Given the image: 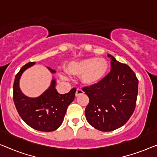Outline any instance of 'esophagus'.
<instances>
[{"label": "esophagus", "mask_w": 157, "mask_h": 157, "mask_svg": "<svg viewBox=\"0 0 157 157\" xmlns=\"http://www.w3.org/2000/svg\"><path fill=\"white\" fill-rule=\"evenodd\" d=\"M84 92L83 91V90H81V89H76V96H78L79 95H81V94H83Z\"/></svg>", "instance_id": "34e87169"}]
</instances>
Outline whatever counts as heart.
Segmentation results:
<instances>
[{"label":"heart","instance_id":"heart-1","mask_svg":"<svg viewBox=\"0 0 157 157\" xmlns=\"http://www.w3.org/2000/svg\"><path fill=\"white\" fill-rule=\"evenodd\" d=\"M109 63L104 58H88L74 61L68 63L67 71L71 74L81 75V81L83 84L91 86L102 80L109 71ZM61 77L68 79L66 73L61 74Z\"/></svg>","mask_w":157,"mask_h":157}]
</instances>
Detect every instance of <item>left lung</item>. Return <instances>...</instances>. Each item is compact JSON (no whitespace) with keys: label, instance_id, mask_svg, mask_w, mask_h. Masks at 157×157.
<instances>
[{"label":"left lung","instance_id":"obj_1","mask_svg":"<svg viewBox=\"0 0 157 157\" xmlns=\"http://www.w3.org/2000/svg\"><path fill=\"white\" fill-rule=\"evenodd\" d=\"M111 59V71L99 82L82 90L89 96L85 116L91 126L111 132L124 125L136 106L138 83L134 72L126 64Z\"/></svg>","mask_w":157,"mask_h":157}]
</instances>
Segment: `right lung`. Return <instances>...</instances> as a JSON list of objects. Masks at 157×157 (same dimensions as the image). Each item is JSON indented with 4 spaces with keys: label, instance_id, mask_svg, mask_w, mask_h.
Wrapping results in <instances>:
<instances>
[{
    "label": "right lung",
    "instance_id": "1",
    "mask_svg": "<svg viewBox=\"0 0 157 157\" xmlns=\"http://www.w3.org/2000/svg\"><path fill=\"white\" fill-rule=\"evenodd\" d=\"M35 63H26L16 74L13 84V101L21 119L29 126L40 132H53L61 125L68 105L74 100L76 89L74 88L67 94H60L55 88L56 81L53 78L50 86L41 95L36 98L25 96L20 89L19 81L23 73ZM47 68L51 74L56 72Z\"/></svg>",
    "mask_w": 157,
    "mask_h": 157
}]
</instances>
